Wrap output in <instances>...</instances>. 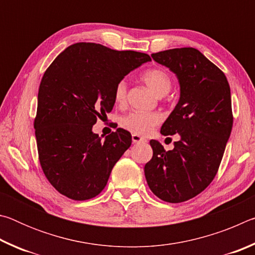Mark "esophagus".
I'll use <instances>...</instances> for the list:
<instances>
[{
    "label": "esophagus",
    "mask_w": 255,
    "mask_h": 255,
    "mask_svg": "<svg viewBox=\"0 0 255 255\" xmlns=\"http://www.w3.org/2000/svg\"><path fill=\"white\" fill-rule=\"evenodd\" d=\"M131 139H132V143H133V144L145 143V141H146V139H145L144 137L137 135V133H132V135H131Z\"/></svg>",
    "instance_id": "esophagus-1"
}]
</instances>
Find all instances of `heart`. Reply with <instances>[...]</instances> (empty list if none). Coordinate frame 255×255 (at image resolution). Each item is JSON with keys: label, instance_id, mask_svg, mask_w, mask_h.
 Wrapping results in <instances>:
<instances>
[{"label": "heart", "instance_id": "obj_1", "mask_svg": "<svg viewBox=\"0 0 255 255\" xmlns=\"http://www.w3.org/2000/svg\"><path fill=\"white\" fill-rule=\"evenodd\" d=\"M141 79L157 97L166 96L172 88L171 76L162 68H152L146 71ZM127 88V82L125 80L119 81L116 85L115 100L117 105H124L126 101ZM159 122H161V116L157 112H130L122 118L120 125L130 132L144 135L152 130Z\"/></svg>", "mask_w": 255, "mask_h": 255}]
</instances>
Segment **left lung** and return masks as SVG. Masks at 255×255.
Returning <instances> with one entry per match:
<instances>
[{
  "mask_svg": "<svg viewBox=\"0 0 255 255\" xmlns=\"http://www.w3.org/2000/svg\"><path fill=\"white\" fill-rule=\"evenodd\" d=\"M152 57L178 77L179 101L161 133H179L180 140L171 150L149 141L153 157L145 178L155 196L178 204L199 195L217 173L233 127L231 89L225 74L198 49L174 48Z\"/></svg>",
  "mask_w": 255,
  "mask_h": 255,
  "instance_id": "1",
  "label": "left lung"
}]
</instances>
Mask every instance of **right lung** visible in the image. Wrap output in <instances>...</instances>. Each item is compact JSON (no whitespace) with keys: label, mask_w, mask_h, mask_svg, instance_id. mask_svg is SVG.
<instances>
[{"label":"right lung","mask_w":255,"mask_h":255,"mask_svg":"<svg viewBox=\"0 0 255 255\" xmlns=\"http://www.w3.org/2000/svg\"><path fill=\"white\" fill-rule=\"evenodd\" d=\"M150 60L144 53L79 42L47 68L34 129L42 171L59 193L88 200L105 189L115 164L131 145V135L118 128L102 140L92 127L111 112L118 82Z\"/></svg>","instance_id":"right-lung-1"}]
</instances>
